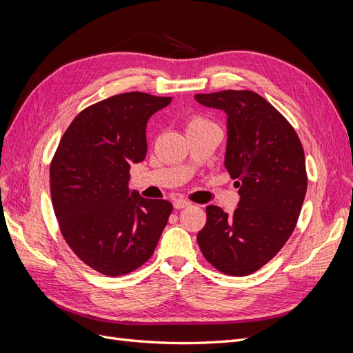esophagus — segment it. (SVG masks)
<instances>
[{"instance_id":"34e87169","label":"esophagus","mask_w":353,"mask_h":353,"mask_svg":"<svg viewBox=\"0 0 353 353\" xmlns=\"http://www.w3.org/2000/svg\"><path fill=\"white\" fill-rule=\"evenodd\" d=\"M173 207H174L176 210H183V208H186V207H190V202L186 201V199H176V201L173 202Z\"/></svg>"}]
</instances>
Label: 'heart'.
Masks as SVG:
<instances>
[{
	"label": "heart",
	"mask_w": 353,
	"mask_h": 353,
	"mask_svg": "<svg viewBox=\"0 0 353 353\" xmlns=\"http://www.w3.org/2000/svg\"><path fill=\"white\" fill-rule=\"evenodd\" d=\"M202 121H205V120H202V119H199V117H193L192 120H189V123H188V128H189V126H192V124H198V123H202Z\"/></svg>",
	"instance_id": "heart-1"
}]
</instances>
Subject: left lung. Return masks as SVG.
<instances>
[{
	"label": "left lung",
	"mask_w": 353,
	"mask_h": 353,
	"mask_svg": "<svg viewBox=\"0 0 353 353\" xmlns=\"http://www.w3.org/2000/svg\"><path fill=\"white\" fill-rule=\"evenodd\" d=\"M195 99L227 114L224 165L241 196L233 214L207 207L198 245L224 274H252L296 227L308 186L303 148L290 123L252 90L196 94Z\"/></svg>",
	"instance_id": "obj_1"
}]
</instances>
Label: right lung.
<instances>
[{
    "mask_svg": "<svg viewBox=\"0 0 353 353\" xmlns=\"http://www.w3.org/2000/svg\"><path fill=\"white\" fill-rule=\"evenodd\" d=\"M172 97L126 92L79 112L50 167L51 199L72 251L104 276L150 259L173 205L129 189L132 163L146 155V123Z\"/></svg>",
    "mask_w": 353,
    "mask_h": 353,
    "instance_id": "obj_1",
    "label": "right lung"
}]
</instances>
